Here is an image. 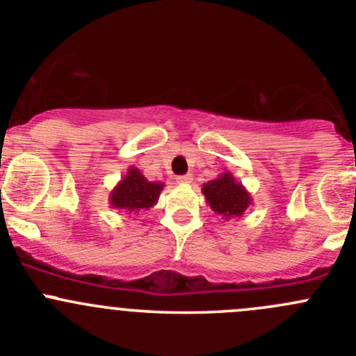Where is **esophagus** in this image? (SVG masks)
Returning <instances> with one entry per match:
<instances>
[{"label":"esophagus","mask_w":356,"mask_h":356,"mask_svg":"<svg viewBox=\"0 0 356 356\" xmlns=\"http://www.w3.org/2000/svg\"><path fill=\"white\" fill-rule=\"evenodd\" d=\"M177 182H179V184H189V182H193V175H191V174L179 175Z\"/></svg>","instance_id":"34e87169"}]
</instances>
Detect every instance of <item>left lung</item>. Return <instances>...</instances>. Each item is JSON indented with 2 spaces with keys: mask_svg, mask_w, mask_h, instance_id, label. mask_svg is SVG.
I'll use <instances>...</instances> for the list:
<instances>
[{
  "mask_svg": "<svg viewBox=\"0 0 356 356\" xmlns=\"http://www.w3.org/2000/svg\"><path fill=\"white\" fill-rule=\"evenodd\" d=\"M202 193L209 207L225 221L242 218L249 205L253 204L251 193L234 177L232 172H223L214 181L205 182L202 186Z\"/></svg>",
  "mask_w": 356,
  "mask_h": 356,
  "instance_id": "left-lung-1",
  "label": "left lung"
}]
</instances>
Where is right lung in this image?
<instances>
[{"mask_svg":"<svg viewBox=\"0 0 356 356\" xmlns=\"http://www.w3.org/2000/svg\"><path fill=\"white\" fill-rule=\"evenodd\" d=\"M165 184L158 181H147L138 168L129 167L108 195L112 209L133 214L138 211H149L158 202Z\"/></svg>","mask_w":356,"mask_h":356,"instance_id":"add662e5","label":"right lung"}]
</instances>
